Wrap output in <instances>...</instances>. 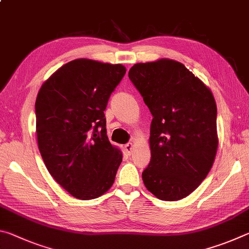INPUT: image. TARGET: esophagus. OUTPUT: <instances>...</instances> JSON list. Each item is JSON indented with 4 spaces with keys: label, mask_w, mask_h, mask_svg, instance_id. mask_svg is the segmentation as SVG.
I'll return each mask as SVG.
<instances>
[{
    "label": "esophagus",
    "mask_w": 249,
    "mask_h": 249,
    "mask_svg": "<svg viewBox=\"0 0 249 249\" xmlns=\"http://www.w3.org/2000/svg\"><path fill=\"white\" fill-rule=\"evenodd\" d=\"M133 147H134L133 142H127V144L124 146V148H125L126 151H127L128 154H130V153H132V150H133Z\"/></svg>",
    "instance_id": "1"
}]
</instances>
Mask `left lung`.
Segmentation results:
<instances>
[{"label":"left lung","instance_id":"obj_1","mask_svg":"<svg viewBox=\"0 0 249 249\" xmlns=\"http://www.w3.org/2000/svg\"><path fill=\"white\" fill-rule=\"evenodd\" d=\"M128 78L153 115L147 190L163 201L188 196L212 168L217 150L212 92L184 65L171 59L136 64Z\"/></svg>","mask_w":249,"mask_h":249}]
</instances>
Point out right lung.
Segmentation results:
<instances>
[{
  "mask_svg": "<svg viewBox=\"0 0 249 249\" xmlns=\"http://www.w3.org/2000/svg\"><path fill=\"white\" fill-rule=\"evenodd\" d=\"M125 72L122 65L75 59L37 94L41 158L53 178L77 199H96L114 183L123 156L108 141L104 111Z\"/></svg>",
  "mask_w": 249,
  "mask_h": 249,
  "instance_id": "right-lung-1",
  "label": "right lung"
}]
</instances>
